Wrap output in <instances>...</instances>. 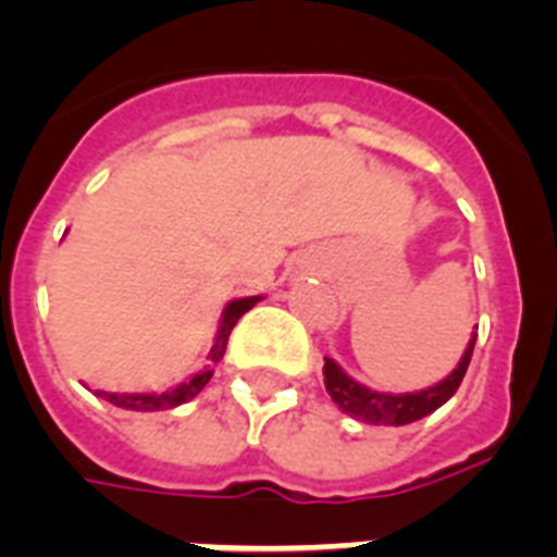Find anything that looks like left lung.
<instances>
[{
    "label": "left lung",
    "instance_id": "obj_1",
    "mask_svg": "<svg viewBox=\"0 0 557 557\" xmlns=\"http://www.w3.org/2000/svg\"><path fill=\"white\" fill-rule=\"evenodd\" d=\"M472 347H475V335L470 338L461 361H458V367L449 372L447 379L433 384V387L418 389V393H379V389L364 387V384H358L356 379H350L342 367L335 364L333 358H324V387H327L330 398L338 404V410L347 412L356 421L375 426L412 424L418 418L438 410L441 404H447L455 395V389L461 387L463 372L470 367Z\"/></svg>",
    "mask_w": 557,
    "mask_h": 557
}]
</instances>
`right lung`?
I'll return each instance as SVG.
<instances>
[{
    "mask_svg": "<svg viewBox=\"0 0 557 557\" xmlns=\"http://www.w3.org/2000/svg\"><path fill=\"white\" fill-rule=\"evenodd\" d=\"M256 301H261V296H250V298H236V301H230L222 312V321H219V330H215L213 347H210V364H219L227 350V338L236 327V321L245 315L247 310L256 307ZM213 379V370L207 367V370L196 372L190 381H182L168 393H104V389H96L99 398L110 401L113 407H122V410H136V412H156V410H170V407H178V404L190 401L201 389L207 387V381Z\"/></svg>",
    "mask_w": 557,
    "mask_h": 557,
    "instance_id": "1",
    "label": "right lung"
}]
</instances>
